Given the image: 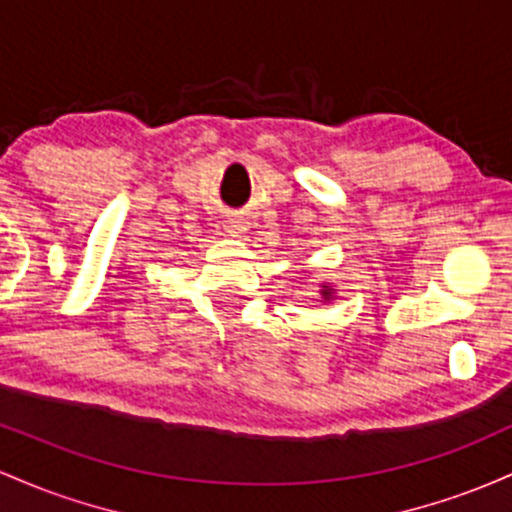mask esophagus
<instances>
[{"mask_svg":"<svg viewBox=\"0 0 512 512\" xmlns=\"http://www.w3.org/2000/svg\"><path fill=\"white\" fill-rule=\"evenodd\" d=\"M227 232L232 234V237H239V234L244 232V227L237 225V222H229V225H227Z\"/></svg>","mask_w":512,"mask_h":512,"instance_id":"1","label":"esophagus"}]
</instances>
